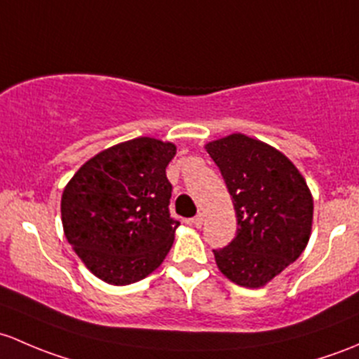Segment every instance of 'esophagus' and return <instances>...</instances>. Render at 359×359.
Segmentation results:
<instances>
[{
	"label": "esophagus",
	"instance_id": "1",
	"mask_svg": "<svg viewBox=\"0 0 359 359\" xmlns=\"http://www.w3.org/2000/svg\"><path fill=\"white\" fill-rule=\"evenodd\" d=\"M190 223L194 224L195 228H202V224H204V214H197L194 219H190Z\"/></svg>",
	"mask_w": 359,
	"mask_h": 359
}]
</instances>
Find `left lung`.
<instances>
[{
    "mask_svg": "<svg viewBox=\"0 0 359 359\" xmlns=\"http://www.w3.org/2000/svg\"><path fill=\"white\" fill-rule=\"evenodd\" d=\"M223 175L236 214V236L214 250L219 271L236 285L259 289L306 249L313 226V195L280 150L233 133L205 145Z\"/></svg>",
    "mask_w": 359,
    "mask_h": 359,
    "instance_id": "left-lung-1",
    "label": "left lung"
}]
</instances>
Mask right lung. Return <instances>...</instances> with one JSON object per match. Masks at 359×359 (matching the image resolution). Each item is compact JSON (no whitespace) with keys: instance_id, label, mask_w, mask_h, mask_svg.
I'll return each instance as SVG.
<instances>
[{"instance_id":"add662e5","label":"right lung","mask_w":359,"mask_h":359,"mask_svg":"<svg viewBox=\"0 0 359 359\" xmlns=\"http://www.w3.org/2000/svg\"><path fill=\"white\" fill-rule=\"evenodd\" d=\"M175 155V143L140 136L91 157L64 188L65 238L103 282H138L168 256L180 226L165 176Z\"/></svg>"}]
</instances>
